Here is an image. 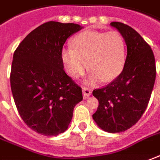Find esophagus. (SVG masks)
Instances as JSON below:
<instances>
[{"mask_svg": "<svg viewBox=\"0 0 160 160\" xmlns=\"http://www.w3.org/2000/svg\"><path fill=\"white\" fill-rule=\"evenodd\" d=\"M91 94V90L88 87H83L82 88V95H83V98H88Z\"/></svg>", "mask_w": 160, "mask_h": 160, "instance_id": "34e87169", "label": "esophagus"}]
</instances>
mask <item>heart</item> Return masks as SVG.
I'll return each mask as SVG.
<instances>
[{
  "label": "heart",
  "mask_w": 160,
  "mask_h": 160,
  "mask_svg": "<svg viewBox=\"0 0 160 160\" xmlns=\"http://www.w3.org/2000/svg\"><path fill=\"white\" fill-rule=\"evenodd\" d=\"M71 48L62 51V60L72 78H78L88 68L92 79L111 82L119 76L126 61V43L118 31L87 30L70 41Z\"/></svg>",
  "instance_id": "heart-1"
}]
</instances>
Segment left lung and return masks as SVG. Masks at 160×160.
<instances>
[{
	"mask_svg": "<svg viewBox=\"0 0 160 160\" xmlns=\"http://www.w3.org/2000/svg\"><path fill=\"white\" fill-rule=\"evenodd\" d=\"M111 25L124 36L126 61L118 78L93 91L99 104L92 118L103 131L117 133L131 128L146 110L155 82L156 65L150 45L136 30L118 22Z\"/></svg>",
	"mask_w": 160,
	"mask_h": 160,
	"instance_id": "left-lung-1",
	"label": "left lung"
}]
</instances>
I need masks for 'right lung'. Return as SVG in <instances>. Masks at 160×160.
<instances>
[{
    "label": "right lung",
    "mask_w": 160,
    "mask_h": 160,
    "mask_svg": "<svg viewBox=\"0 0 160 160\" xmlns=\"http://www.w3.org/2000/svg\"><path fill=\"white\" fill-rule=\"evenodd\" d=\"M82 29L75 23L48 22L28 35L15 49L11 91L22 119L44 136L65 132L82 88L65 73L62 60L67 38Z\"/></svg>",
    "instance_id": "obj_1"
}]
</instances>
